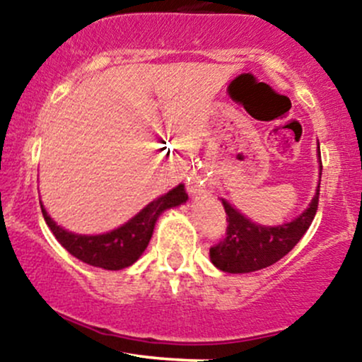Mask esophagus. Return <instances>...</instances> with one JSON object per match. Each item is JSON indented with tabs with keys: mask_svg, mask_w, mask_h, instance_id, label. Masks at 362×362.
Listing matches in <instances>:
<instances>
[{
	"mask_svg": "<svg viewBox=\"0 0 362 362\" xmlns=\"http://www.w3.org/2000/svg\"><path fill=\"white\" fill-rule=\"evenodd\" d=\"M186 188H188V193L192 194V197H197V194L210 192V189H212V185H210L209 180L202 177L200 174H193L192 177H188Z\"/></svg>",
	"mask_w": 362,
	"mask_h": 362,
	"instance_id": "obj_1",
	"label": "esophagus"
}]
</instances>
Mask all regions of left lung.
Wrapping results in <instances>:
<instances>
[{
	"label": "left lung",
	"mask_w": 362,
	"mask_h": 362,
	"mask_svg": "<svg viewBox=\"0 0 362 362\" xmlns=\"http://www.w3.org/2000/svg\"><path fill=\"white\" fill-rule=\"evenodd\" d=\"M320 180H322V156L318 144ZM320 180L310 205L292 218L277 226H262L239 212L234 205L221 198L227 214V234L217 246L210 247V262L218 270L227 274H250L277 263L280 258L299 243L304 233L310 229L316 209H318Z\"/></svg>",
	"instance_id": "8db88e82"
}]
</instances>
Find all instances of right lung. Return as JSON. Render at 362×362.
Returning a JSON list of instances; mask_svg holds the SVG:
<instances>
[{
  "label": "right lung",
  "mask_w": 362,
  "mask_h": 362,
  "mask_svg": "<svg viewBox=\"0 0 362 362\" xmlns=\"http://www.w3.org/2000/svg\"><path fill=\"white\" fill-rule=\"evenodd\" d=\"M188 202V194L185 192V185H177L176 188L169 189L168 193L156 198L145 205L135 217L129 218L123 226L103 234H76L56 224L44 209V221L58 239L59 245L87 265L99 267L104 270H121L133 265L138 258L147 250L150 238H152L153 227L165 210L180 206Z\"/></svg>",
  "instance_id": "add662e5"
}]
</instances>
